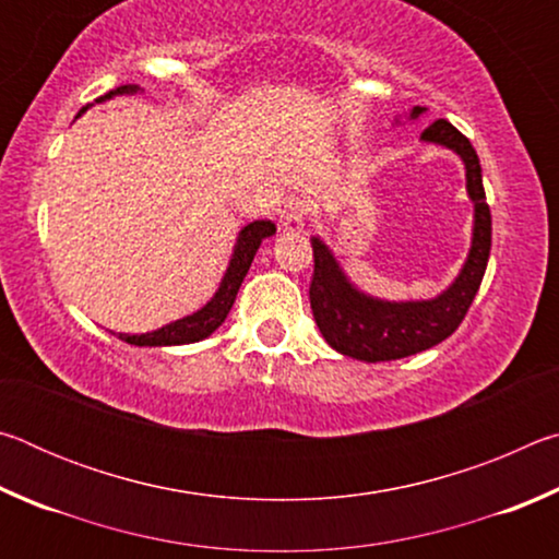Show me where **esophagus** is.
<instances>
[{
	"instance_id": "1",
	"label": "esophagus",
	"mask_w": 559,
	"mask_h": 559,
	"mask_svg": "<svg viewBox=\"0 0 559 559\" xmlns=\"http://www.w3.org/2000/svg\"><path fill=\"white\" fill-rule=\"evenodd\" d=\"M306 224V202L298 197H290L281 212V229L283 231H300Z\"/></svg>"
}]
</instances>
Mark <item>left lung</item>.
<instances>
[{
	"mask_svg": "<svg viewBox=\"0 0 559 559\" xmlns=\"http://www.w3.org/2000/svg\"><path fill=\"white\" fill-rule=\"evenodd\" d=\"M427 108L414 106L406 120L424 116ZM396 122H402L396 118ZM424 143L456 153L466 167V192L473 202L471 249L459 276L447 290L427 300H384L359 290L340 266L330 246L313 236V283L310 308L325 343L340 355L362 362H390L439 345L466 318L490 257V210L486 204L480 163L466 135L449 120H437L421 132Z\"/></svg>",
	"mask_w": 559,
	"mask_h": 559,
	"instance_id": "1",
	"label": "left lung"
}]
</instances>
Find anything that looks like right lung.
I'll return each instance as SVG.
<instances>
[{
    "label": "right lung",
    "mask_w": 559,
    "mask_h": 559,
    "mask_svg": "<svg viewBox=\"0 0 559 559\" xmlns=\"http://www.w3.org/2000/svg\"><path fill=\"white\" fill-rule=\"evenodd\" d=\"M140 93L138 86H120L116 91L100 96L96 103H106L116 96H135ZM88 106L81 112H86ZM79 112V116H81ZM276 234V224L269 219H257L251 224H246L243 229L236 236L229 266L224 271V278L216 288L214 296L204 302L200 310H194L192 316H185L175 320V323H167L163 328L153 330V333H143V335H130V333H118L120 340H126L128 345H138V347H169V345H189V343H200V340L210 337L216 328H219L236 300V293H239L241 283L246 278V273L251 269V261L257 257L259 246L263 239Z\"/></svg>",
    "instance_id": "add662e5"
}]
</instances>
